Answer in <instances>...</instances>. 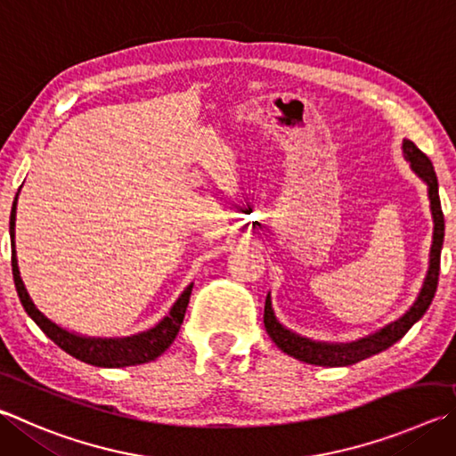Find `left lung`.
I'll return each instance as SVG.
<instances>
[{
    "label": "left lung",
    "mask_w": 456,
    "mask_h": 456,
    "mask_svg": "<svg viewBox=\"0 0 456 456\" xmlns=\"http://www.w3.org/2000/svg\"><path fill=\"white\" fill-rule=\"evenodd\" d=\"M403 155L409 161L411 169L415 175L427 185L428 201H430V215H433V245H430L428 253V269L423 281V287L417 295L415 303L411 305L409 311L393 322H388L383 329L375 330L367 337H361L357 341L351 343H327V341H314V338L303 337L295 330L287 329L283 322L277 319L275 311H273L271 293L265 299V329H267L269 337L273 338L281 351L287 353L289 357L299 359L309 365L319 367H349L362 359H369L372 354H379L380 351L388 349L396 341L407 335V330L415 325V322L427 313L428 305L433 303V297L436 293L438 285V269H441V249L444 239V217L441 209V200H438V181L436 173L433 169L428 157L420 151V149L404 139L403 142Z\"/></svg>",
    "instance_id": "8db88e82"
}]
</instances>
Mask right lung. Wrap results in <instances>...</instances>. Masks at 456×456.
Here are the masks:
<instances>
[{
    "label": "right lung",
    "mask_w": 456,
    "mask_h": 456,
    "mask_svg": "<svg viewBox=\"0 0 456 456\" xmlns=\"http://www.w3.org/2000/svg\"><path fill=\"white\" fill-rule=\"evenodd\" d=\"M20 195V191H18ZM18 195L13 200L12 215H10V237H12V271L15 289H18L20 301L23 309L28 311L29 317L36 321V325L44 330V333L52 338V341L61 346L65 353L76 357L84 362H89L94 367H134L143 365V362L155 361L159 354L169 349V345L175 341V337L183 322L189 297L193 291V283L185 287V291L179 295V299L173 303V307L165 317L153 325L151 329L142 330V333L129 335V337H87L79 335L76 330H68L57 325L52 319H47L41 313L36 303L28 293L26 283H23L20 265H18V253H15V211H18Z\"/></svg>",
    "instance_id": "right-lung-1"
}]
</instances>
